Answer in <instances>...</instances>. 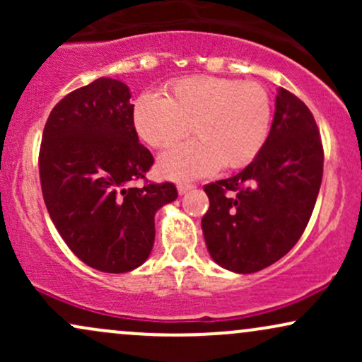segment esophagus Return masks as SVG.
Listing matches in <instances>:
<instances>
[{"instance_id": "1", "label": "esophagus", "mask_w": 362, "mask_h": 362, "mask_svg": "<svg viewBox=\"0 0 362 362\" xmlns=\"http://www.w3.org/2000/svg\"><path fill=\"white\" fill-rule=\"evenodd\" d=\"M192 189H194L192 184H178L177 185V190H178V194H180V195L187 194V192H189V190H192Z\"/></svg>"}]
</instances>
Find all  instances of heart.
I'll list each match as a JSON object with an SVG mask.
<instances>
[{
	"instance_id": "b5f03b06",
	"label": "heart",
	"mask_w": 362,
	"mask_h": 362,
	"mask_svg": "<svg viewBox=\"0 0 362 362\" xmlns=\"http://www.w3.org/2000/svg\"><path fill=\"white\" fill-rule=\"evenodd\" d=\"M271 119V97L259 81L206 74L170 83L165 98L141 95L132 109L139 138L158 149L177 144L192 126L197 138L158 160L160 175L175 182L248 165L267 141Z\"/></svg>"
}]
</instances>
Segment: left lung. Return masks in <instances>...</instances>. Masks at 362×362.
I'll use <instances>...</instances> for the list:
<instances>
[{"mask_svg":"<svg viewBox=\"0 0 362 362\" xmlns=\"http://www.w3.org/2000/svg\"><path fill=\"white\" fill-rule=\"evenodd\" d=\"M323 175V146L313 115L279 88L267 141L235 177L204 187L209 209L202 233L226 271L252 274L296 245L308 224Z\"/></svg>","mask_w":362,"mask_h":362,"instance_id":"8db88e82","label":"left lung"}]
</instances>
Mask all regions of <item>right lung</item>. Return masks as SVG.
I'll return each instance as SVG.
<instances>
[{
    "mask_svg": "<svg viewBox=\"0 0 362 362\" xmlns=\"http://www.w3.org/2000/svg\"><path fill=\"white\" fill-rule=\"evenodd\" d=\"M126 83L98 78L71 91L45 122L39 153L45 207L66 245L102 272L144 264L155 243V214L177 199L175 185L146 177L153 155L139 143Z\"/></svg>",
    "mask_w": 362,
    "mask_h": 362,
    "instance_id": "add662e5",
    "label": "right lung"
}]
</instances>
